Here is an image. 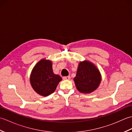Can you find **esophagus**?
Wrapping results in <instances>:
<instances>
[{
    "label": "esophagus",
    "mask_w": 132,
    "mask_h": 132,
    "mask_svg": "<svg viewBox=\"0 0 132 132\" xmlns=\"http://www.w3.org/2000/svg\"><path fill=\"white\" fill-rule=\"evenodd\" d=\"M63 79L64 80H69L70 79V76H67V77H63Z\"/></svg>",
    "instance_id": "1"
}]
</instances>
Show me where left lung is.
Segmentation results:
<instances>
[{
  "mask_svg": "<svg viewBox=\"0 0 132 132\" xmlns=\"http://www.w3.org/2000/svg\"><path fill=\"white\" fill-rule=\"evenodd\" d=\"M74 81L77 89L81 93L90 94L99 87L102 75L99 69L91 62L85 60L78 64Z\"/></svg>",
  "mask_w": 132,
  "mask_h": 132,
  "instance_id": "8db88e82",
  "label": "left lung"
}]
</instances>
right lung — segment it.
<instances>
[{
    "instance_id": "1",
    "label": "right lung",
    "mask_w": 132,
    "mask_h": 132,
    "mask_svg": "<svg viewBox=\"0 0 132 132\" xmlns=\"http://www.w3.org/2000/svg\"><path fill=\"white\" fill-rule=\"evenodd\" d=\"M52 61L41 59L33 68L30 75L32 87L38 95L47 96L56 89L62 78L53 71Z\"/></svg>"
}]
</instances>
